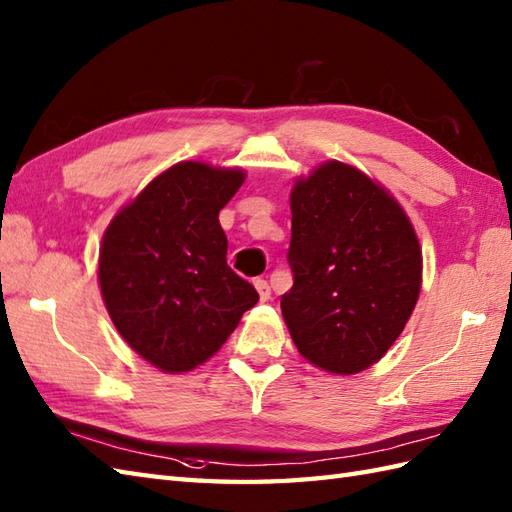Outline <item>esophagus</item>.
I'll return each instance as SVG.
<instances>
[{
	"instance_id": "34e87169",
	"label": "esophagus",
	"mask_w": 512,
	"mask_h": 512,
	"mask_svg": "<svg viewBox=\"0 0 512 512\" xmlns=\"http://www.w3.org/2000/svg\"><path fill=\"white\" fill-rule=\"evenodd\" d=\"M255 288L259 292V299L261 301H268L270 299V283L266 279H255Z\"/></svg>"
}]
</instances>
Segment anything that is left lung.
Instances as JSON below:
<instances>
[{
	"mask_svg": "<svg viewBox=\"0 0 512 512\" xmlns=\"http://www.w3.org/2000/svg\"><path fill=\"white\" fill-rule=\"evenodd\" d=\"M281 312L307 362L353 375L382 360L421 292L423 257L412 222L382 185L327 161L294 183Z\"/></svg>",
	"mask_w": 512,
	"mask_h": 512,
	"instance_id": "obj_1",
	"label": "left lung"
}]
</instances>
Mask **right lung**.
<instances>
[{
  "label": "right lung",
  "mask_w": 512,
  "mask_h": 512,
  "mask_svg": "<svg viewBox=\"0 0 512 512\" xmlns=\"http://www.w3.org/2000/svg\"><path fill=\"white\" fill-rule=\"evenodd\" d=\"M244 178L242 170L176 163L104 231L98 279L106 310L130 349L165 373L207 362L259 301L227 266L218 220Z\"/></svg>",
  "instance_id": "obj_1"
}]
</instances>
